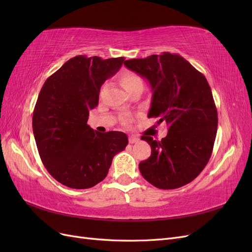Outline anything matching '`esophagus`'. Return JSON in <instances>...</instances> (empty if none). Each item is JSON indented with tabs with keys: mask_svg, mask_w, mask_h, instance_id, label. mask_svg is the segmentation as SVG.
I'll list each match as a JSON object with an SVG mask.
<instances>
[{
	"mask_svg": "<svg viewBox=\"0 0 252 252\" xmlns=\"http://www.w3.org/2000/svg\"><path fill=\"white\" fill-rule=\"evenodd\" d=\"M139 141V138L136 135H133V134H131V135H129L128 136V142L130 143V144H133V143H136Z\"/></svg>",
	"mask_w": 252,
	"mask_h": 252,
	"instance_id": "obj_1",
	"label": "esophagus"
}]
</instances>
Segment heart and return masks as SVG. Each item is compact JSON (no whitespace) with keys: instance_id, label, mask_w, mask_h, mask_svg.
Listing matches in <instances>:
<instances>
[{"instance_id":"1","label":"heart","mask_w":252,"mask_h":252,"mask_svg":"<svg viewBox=\"0 0 252 252\" xmlns=\"http://www.w3.org/2000/svg\"><path fill=\"white\" fill-rule=\"evenodd\" d=\"M119 80L122 87H123L127 93H131V91L135 88H143V80L140 77L138 73H135L131 70H123L119 74ZM132 121V118L126 116L122 120V123L124 125L130 124V122Z\"/></svg>"}]
</instances>
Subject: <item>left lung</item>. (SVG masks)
<instances>
[{"label":"left lung","mask_w":252,"mask_h":252,"mask_svg":"<svg viewBox=\"0 0 252 252\" xmlns=\"http://www.w3.org/2000/svg\"><path fill=\"white\" fill-rule=\"evenodd\" d=\"M124 65L148 80V118L168 127L161 141L142 135L151 147V156L139 165L143 178L159 189L192 182L207 165L217 135L218 111L207 80L177 53L127 60Z\"/></svg>","instance_id":"1"}]
</instances>
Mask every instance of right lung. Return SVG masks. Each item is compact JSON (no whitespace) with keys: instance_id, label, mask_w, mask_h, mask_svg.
Instances as JSON below:
<instances>
[{"instance_id":"add662e5","label":"right lung","mask_w":252,"mask_h":252,"mask_svg":"<svg viewBox=\"0 0 252 252\" xmlns=\"http://www.w3.org/2000/svg\"><path fill=\"white\" fill-rule=\"evenodd\" d=\"M124 60L77 56L45 81L34 106L32 129L45 168L61 184L94 187L106 178L113 157L127 146L124 132L100 133L87 124L101 86Z\"/></svg>"}]
</instances>
